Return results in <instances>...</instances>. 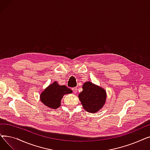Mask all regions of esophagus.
I'll return each mask as SVG.
<instances>
[{"label":"esophagus","instance_id":"obj_1","mask_svg":"<svg viewBox=\"0 0 150 150\" xmlns=\"http://www.w3.org/2000/svg\"><path fill=\"white\" fill-rule=\"evenodd\" d=\"M77 89H77V88H76V87L72 88V91H74V92L75 93H76L77 92Z\"/></svg>","mask_w":150,"mask_h":150}]
</instances>
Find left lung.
<instances>
[{
    "label": "left lung",
    "mask_w": 150,
    "mask_h": 150,
    "mask_svg": "<svg viewBox=\"0 0 150 150\" xmlns=\"http://www.w3.org/2000/svg\"><path fill=\"white\" fill-rule=\"evenodd\" d=\"M78 98L86 111L96 113L105 105L106 92L100 86L87 81L83 85V91L79 93Z\"/></svg>",
    "instance_id": "obj_1"
}]
</instances>
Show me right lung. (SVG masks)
<instances>
[{
    "label": "right lung",
    "instance_id": "1",
    "mask_svg": "<svg viewBox=\"0 0 150 150\" xmlns=\"http://www.w3.org/2000/svg\"><path fill=\"white\" fill-rule=\"evenodd\" d=\"M72 93V91L66 86H60L54 81L41 93L40 99L42 103L49 108L57 109L61 106V100L65 94Z\"/></svg>",
    "mask_w": 150,
    "mask_h": 150
}]
</instances>
